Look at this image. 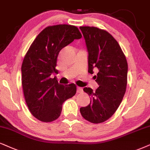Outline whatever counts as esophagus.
<instances>
[{
	"mask_svg": "<svg viewBox=\"0 0 150 150\" xmlns=\"http://www.w3.org/2000/svg\"><path fill=\"white\" fill-rule=\"evenodd\" d=\"M82 91H83V89L81 88V87H79V86L77 87V93H81Z\"/></svg>",
	"mask_w": 150,
	"mask_h": 150,
	"instance_id": "1",
	"label": "esophagus"
}]
</instances>
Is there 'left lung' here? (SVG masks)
<instances>
[{
	"label": "left lung",
	"instance_id": "1",
	"mask_svg": "<svg viewBox=\"0 0 150 150\" xmlns=\"http://www.w3.org/2000/svg\"><path fill=\"white\" fill-rule=\"evenodd\" d=\"M88 52L89 73L95 75L99 87L96 91L84 88L91 97L88 106L80 108L85 120L98 124L109 119L120 106L127 84L128 65L120 45L111 34L96 27H79Z\"/></svg>",
	"mask_w": 150,
	"mask_h": 150
}]
</instances>
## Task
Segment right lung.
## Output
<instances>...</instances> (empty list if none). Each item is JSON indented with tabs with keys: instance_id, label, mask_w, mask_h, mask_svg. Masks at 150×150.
I'll use <instances>...</instances> for the list:
<instances>
[{
	"instance_id": "right-lung-1",
	"label": "right lung",
	"mask_w": 150,
	"mask_h": 150,
	"mask_svg": "<svg viewBox=\"0 0 150 150\" xmlns=\"http://www.w3.org/2000/svg\"><path fill=\"white\" fill-rule=\"evenodd\" d=\"M81 37L76 26H48L38 35L25 55L21 66L24 98L30 113L41 122L57 120L64 101L76 93L75 84L64 86L50 76L57 73L55 68L60 50Z\"/></svg>"
}]
</instances>
